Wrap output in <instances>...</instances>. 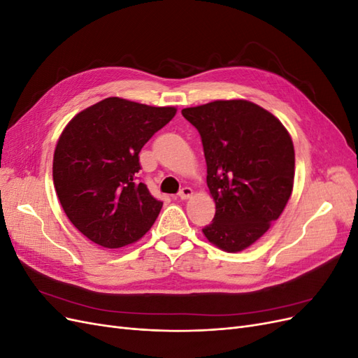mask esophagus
I'll use <instances>...</instances> for the list:
<instances>
[{
  "instance_id": "esophagus-1",
  "label": "esophagus",
  "mask_w": 358,
  "mask_h": 358,
  "mask_svg": "<svg viewBox=\"0 0 358 358\" xmlns=\"http://www.w3.org/2000/svg\"><path fill=\"white\" fill-rule=\"evenodd\" d=\"M179 199H182V200H187V199H189L191 196H192V189L189 188V187H183L180 191H179Z\"/></svg>"
}]
</instances>
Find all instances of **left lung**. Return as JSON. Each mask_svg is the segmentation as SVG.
Returning a JSON list of instances; mask_svg holds the SVG:
<instances>
[{"instance_id":"obj_1","label":"left lung","mask_w":358,"mask_h":358,"mask_svg":"<svg viewBox=\"0 0 358 358\" xmlns=\"http://www.w3.org/2000/svg\"><path fill=\"white\" fill-rule=\"evenodd\" d=\"M182 115L200 133L216 204L203 233L227 252L242 251L285 209L294 183L292 140L279 119L246 100L212 101Z\"/></svg>"}]
</instances>
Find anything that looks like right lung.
<instances>
[{
    "label": "right lung",
    "instance_id": "1",
    "mask_svg": "<svg viewBox=\"0 0 358 358\" xmlns=\"http://www.w3.org/2000/svg\"><path fill=\"white\" fill-rule=\"evenodd\" d=\"M176 115L117 96L76 115L53 155V185L71 224L103 248L137 242L162 201L138 180V152Z\"/></svg>",
    "mask_w": 358,
    "mask_h": 358
}]
</instances>
